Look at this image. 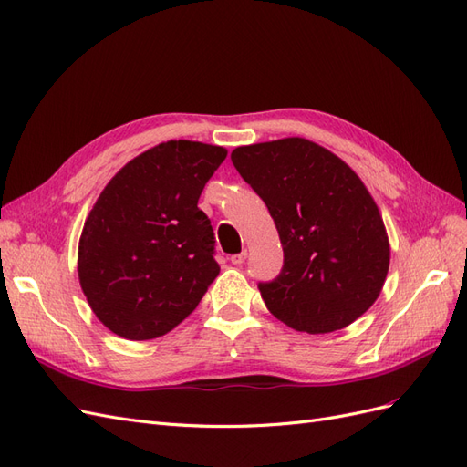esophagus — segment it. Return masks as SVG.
<instances>
[{
  "label": "esophagus",
  "mask_w": 467,
  "mask_h": 467,
  "mask_svg": "<svg viewBox=\"0 0 467 467\" xmlns=\"http://www.w3.org/2000/svg\"><path fill=\"white\" fill-rule=\"evenodd\" d=\"M245 259H247V251H242V253H237V255H232V265H244L245 263Z\"/></svg>",
  "instance_id": "obj_1"
}]
</instances>
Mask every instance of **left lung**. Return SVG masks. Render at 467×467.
<instances>
[{
    "label": "left lung",
    "instance_id": "left-lung-1",
    "mask_svg": "<svg viewBox=\"0 0 467 467\" xmlns=\"http://www.w3.org/2000/svg\"><path fill=\"white\" fill-rule=\"evenodd\" d=\"M232 163L275 220L285 265L259 282L276 319L306 333L345 329L384 286L389 242L360 177L306 138H282L232 151Z\"/></svg>",
    "mask_w": 467,
    "mask_h": 467
}]
</instances>
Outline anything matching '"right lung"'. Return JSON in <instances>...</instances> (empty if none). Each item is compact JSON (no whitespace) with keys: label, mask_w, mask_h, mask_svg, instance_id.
<instances>
[{"label":"right lung","mask_w":467,"mask_h":467,"mask_svg":"<svg viewBox=\"0 0 467 467\" xmlns=\"http://www.w3.org/2000/svg\"><path fill=\"white\" fill-rule=\"evenodd\" d=\"M220 146L163 142L126 163L83 225L78 275L107 329L130 341L161 337L194 312L220 273L199 199L225 160Z\"/></svg>","instance_id":"1"}]
</instances>
